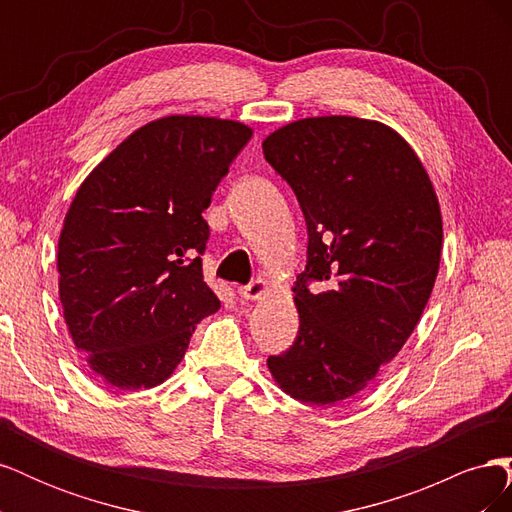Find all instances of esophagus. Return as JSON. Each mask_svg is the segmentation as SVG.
Instances as JSON below:
<instances>
[{"mask_svg": "<svg viewBox=\"0 0 512 512\" xmlns=\"http://www.w3.org/2000/svg\"><path fill=\"white\" fill-rule=\"evenodd\" d=\"M267 292H269V282L262 280V277H258V280H254L252 284L239 288V297L245 299V301H256V299L265 297Z\"/></svg>", "mask_w": 512, "mask_h": 512, "instance_id": "34e87169", "label": "esophagus"}]
</instances>
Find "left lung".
Segmentation results:
<instances>
[{"label": "left lung", "instance_id": "8db88e82", "mask_svg": "<svg viewBox=\"0 0 512 512\" xmlns=\"http://www.w3.org/2000/svg\"><path fill=\"white\" fill-rule=\"evenodd\" d=\"M262 151L309 235L292 286L299 335L267 367L292 399L335 406L367 389L423 316L442 256L438 194L406 138L374 119L305 117ZM309 279L325 288L309 293Z\"/></svg>", "mask_w": 512, "mask_h": 512}]
</instances>
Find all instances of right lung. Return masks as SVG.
<instances>
[{
    "label": "right lung",
    "instance_id": "right-lung-1",
    "mask_svg": "<svg viewBox=\"0 0 512 512\" xmlns=\"http://www.w3.org/2000/svg\"><path fill=\"white\" fill-rule=\"evenodd\" d=\"M252 134L235 119H153L76 190L57 243L59 301L74 348L113 389L168 380L220 309L203 280V211Z\"/></svg>",
    "mask_w": 512,
    "mask_h": 512
}]
</instances>
